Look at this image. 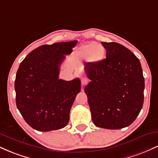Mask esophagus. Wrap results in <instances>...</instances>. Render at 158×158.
Returning a JSON list of instances; mask_svg holds the SVG:
<instances>
[{"label": "esophagus", "mask_w": 158, "mask_h": 158, "mask_svg": "<svg viewBox=\"0 0 158 158\" xmlns=\"http://www.w3.org/2000/svg\"><path fill=\"white\" fill-rule=\"evenodd\" d=\"M88 79H87V78H85V77L81 78V85H87V84H88Z\"/></svg>", "instance_id": "1"}]
</instances>
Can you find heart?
<instances>
[{
  "label": "heart",
  "mask_w": 158,
  "mask_h": 158,
  "mask_svg": "<svg viewBox=\"0 0 158 158\" xmlns=\"http://www.w3.org/2000/svg\"><path fill=\"white\" fill-rule=\"evenodd\" d=\"M79 56L81 59H89L93 62H98L104 57L105 48L100 44L90 43L81 47Z\"/></svg>",
  "instance_id": "1"
}]
</instances>
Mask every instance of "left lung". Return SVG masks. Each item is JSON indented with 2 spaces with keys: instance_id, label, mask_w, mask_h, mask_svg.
Wrapping results in <instances>:
<instances>
[{
  "instance_id": "1",
  "label": "left lung",
  "mask_w": 158,
  "mask_h": 158,
  "mask_svg": "<svg viewBox=\"0 0 158 158\" xmlns=\"http://www.w3.org/2000/svg\"><path fill=\"white\" fill-rule=\"evenodd\" d=\"M106 59L85 66V88L96 126L119 129L131 124L143 108L145 81L139 59L117 42H102Z\"/></svg>"
}]
</instances>
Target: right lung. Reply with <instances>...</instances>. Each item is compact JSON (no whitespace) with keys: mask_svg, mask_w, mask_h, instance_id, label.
<instances>
[{"mask_svg":"<svg viewBox=\"0 0 158 158\" xmlns=\"http://www.w3.org/2000/svg\"><path fill=\"white\" fill-rule=\"evenodd\" d=\"M77 42L40 46L19 65L15 81L16 106L27 124L37 131H53L68 125L81 81L62 80L59 76L65 55L71 53Z\"/></svg>","mask_w":158,"mask_h":158,"instance_id":"obj_1","label":"right lung"}]
</instances>
